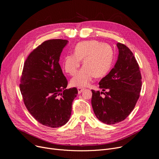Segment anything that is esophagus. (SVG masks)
Returning <instances> with one entry per match:
<instances>
[{"mask_svg":"<svg viewBox=\"0 0 159 159\" xmlns=\"http://www.w3.org/2000/svg\"><path fill=\"white\" fill-rule=\"evenodd\" d=\"M77 89H78V93H79V94H80V93H82V91H84L85 89L83 88H78Z\"/></svg>","mask_w":159,"mask_h":159,"instance_id":"esophagus-1","label":"esophagus"}]
</instances>
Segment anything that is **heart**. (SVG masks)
Segmentation results:
<instances>
[{"label": "heart", "instance_id": "1", "mask_svg": "<svg viewBox=\"0 0 159 159\" xmlns=\"http://www.w3.org/2000/svg\"><path fill=\"white\" fill-rule=\"evenodd\" d=\"M74 54H67L63 58L64 70L74 75L83 61L84 67L71 80L73 86H88L94 77L101 78L110 71L113 59V52L110 45L97 40L80 42L74 48Z\"/></svg>", "mask_w": 159, "mask_h": 159}]
</instances>
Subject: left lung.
I'll use <instances>...</instances> for the list:
<instances>
[{
    "instance_id": "left-lung-1",
    "label": "left lung",
    "mask_w": 159,
    "mask_h": 159,
    "mask_svg": "<svg viewBox=\"0 0 159 159\" xmlns=\"http://www.w3.org/2000/svg\"><path fill=\"white\" fill-rule=\"evenodd\" d=\"M119 55L114 68L98 83L105 91H92L91 105L97 118L107 124L124 120L134 109L140 96L142 77L131 50L118 43ZM103 93L104 97L100 94Z\"/></svg>"
}]
</instances>
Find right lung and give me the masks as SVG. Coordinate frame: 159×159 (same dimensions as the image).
<instances>
[{"label": "right lung", "mask_w": 159, "mask_h": 159, "mask_svg": "<svg viewBox=\"0 0 159 159\" xmlns=\"http://www.w3.org/2000/svg\"><path fill=\"white\" fill-rule=\"evenodd\" d=\"M68 40H46L25 61L20 90L25 106L39 122L58 128L68 122L76 88L66 89L68 81L58 63Z\"/></svg>", "instance_id": "obj_1"}]
</instances>
